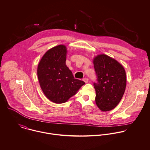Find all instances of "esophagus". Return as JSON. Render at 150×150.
Instances as JSON below:
<instances>
[{"mask_svg":"<svg viewBox=\"0 0 150 150\" xmlns=\"http://www.w3.org/2000/svg\"><path fill=\"white\" fill-rule=\"evenodd\" d=\"M83 80L85 82V83H87L88 82V79L87 78H84L83 79Z\"/></svg>","mask_w":150,"mask_h":150,"instance_id":"obj_1","label":"esophagus"}]
</instances>
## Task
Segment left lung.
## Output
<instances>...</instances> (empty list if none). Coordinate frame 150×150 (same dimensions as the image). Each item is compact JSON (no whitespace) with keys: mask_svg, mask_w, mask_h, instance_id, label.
<instances>
[{"mask_svg":"<svg viewBox=\"0 0 150 150\" xmlns=\"http://www.w3.org/2000/svg\"><path fill=\"white\" fill-rule=\"evenodd\" d=\"M97 82L96 102L102 111L114 109L119 103L126 86V72L123 67L114 59L100 54L94 58Z\"/></svg>","mask_w":150,"mask_h":150,"instance_id":"8db88e82","label":"left lung"}]
</instances>
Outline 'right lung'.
I'll list each match as a JSON object with an SVG mask.
<instances>
[{
  "label": "right lung",
  "mask_w": 150,
  "mask_h": 150,
  "mask_svg": "<svg viewBox=\"0 0 150 150\" xmlns=\"http://www.w3.org/2000/svg\"><path fill=\"white\" fill-rule=\"evenodd\" d=\"M66 52L64 45L51 48L42 57L37 69L42 91L49 100L56 103L66 102L85 84L74 79L66 66Z\"/></svg>",
  "instance_id": "right-lung-1"
}]
</instances>
